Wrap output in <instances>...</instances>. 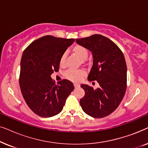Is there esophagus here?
<instances>
[{
	"instance_id": "obj_1",
	"label": "esophagus",
	"mask_w": 148,
	"mask_h": 148,
	"mask_svg": "<svg viewBox=\"0 0 148 148\" xmlns=\"http://www.w3.org/2000/svg\"><path fill=\"white\" fill-rule=\"evenodd\" d=\"M74 85V87L75 88H79V84H73Z\"/></svg>"
}]
</instances>
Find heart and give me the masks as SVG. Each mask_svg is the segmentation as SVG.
Segmentation results:
<instances>
[{
	"mask_svg": "<svg viewBox=\"0 0 148 148\" xmlns=\"http://www.w3.org/2000/svg\"><path fill=\"white\" fill-rule=\"evenodd\" d=\"M72 53L82 60V63L84 65H89L90 62L88 60L89 51L87 48L79 44H75L71 48ZM65 62V54H62L60 56L59 60V64L60 66H64ZM85 76V73L83 71L81 70H72L69 69L64 73V77L66 79L71 81L73 82H79L82 81Z\"/></svg>",
	"mask_w": 148,
	"mask_h": 148,
	"instance_id": "b5f03b06",
	"label": "heart"
}]
</instances>
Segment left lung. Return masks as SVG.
I'll return each instance as SVG.
<instances>
[{
	"mask_svg": "<svg viewBox=\"0 0 148 148\" xmlns=\"http://www.w3.org/2000/svg\"><path fill=\"white\" fill-rule=\"evenodd\" d=\"M76 42L92 52L94 61L88 79L97 81L100 87L82 84L85 96L80 105L87 114L103 118L116 110L127 89V64L123 52L109 38L100 34L77 39Z\"/></svg>",
	"mask_w": 148,
	"mask_h": 148,
	"instance_id": "left-lung-1",
	"label": "left lung"
}]
</instances>
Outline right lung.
<instances>
[{
	"instance_id": "add662e5",
	"label": "right lung",
	"mask_w": 148,
	"mask_h": 148,
	"mask_svg": "<svg viewBox=\"0 0 148 148\" xmlns=\"http://www.w3.org/2000/svg\"><path fill=\"white\" fill-rule=\"evenodd\" d=\"M75 39L46 36L32 42L21 60L19 86L29 108L38 116L51 117L61 112L74 90L67 79L55 84L50 77L59 70L60 58Z\"/></svg>"
}]
</instances>
